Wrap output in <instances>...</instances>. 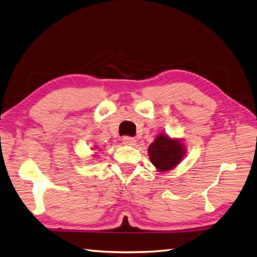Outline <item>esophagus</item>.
Returning <instances> with one entry per match:
<instances>
[{
  "label": "esophagus",
  "instance_id": "1",
  "mask_svg": "<svg viewBox=\"0 0 257 257\" xmlns=\"http://www.w3.org/2000/svg\"><path fill=\"white\" fill-rule=\"evenodd\" d=\"M122 144L125 146H135L136 145V139L133 137H123Z\"/></svg>",
  "mask_w": 257,
  "mask_h": 257
}]
</instances>
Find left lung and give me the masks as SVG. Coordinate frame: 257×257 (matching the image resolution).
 I'll return each instance as SVG.
<instances>
[{"instance_id": "1", "label": "left lung", "mask_w": 257, "mask_h": 257, "mask_svg": "<svg viewBox=\"0 0 257 257\" xmlns=\"http://www.w3.org/2000/svg\"><path fill=\"white\" fill-rule=\"evenodd\" d=\"M187 154L183 139L169 137L159 134L148 148V155L158 172H168L176 168Z\"/></svg>"}]
</instances>
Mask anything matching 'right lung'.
<instances>
[{"label": "right lung", "mask_w": 257, "mask_h": 257, "mask_svg": "<svg viewBox=\"0 0 257 257\" xmlns=\"http://www.w3.org/2000/svg\"><path fill=\"white\" fill-rule=\"evenodd\" d=\"M95 149H97V148H95Z\"/></svg>", "instance_id": "add662e5"}]
</instances>
